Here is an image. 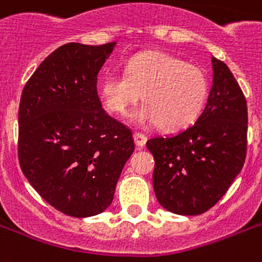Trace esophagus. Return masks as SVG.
Segmentation results:
<instances>
[{"instance_id":"esophagus-1","label":"esophagus","mask_w":262,"mask_h":262,"mask_svg":"<svg viewBox=\"0 0 262 262\" xmlns=\"http://www.w3.org/2000/svg\"><path fill=\"white\" fill-rule=\"evenodd\" d=\"M133 137H135V143L137 147H144L145 143H147V136L143 135V133H140V132H135V133H133Z\"/></svg>"}]
</instances>
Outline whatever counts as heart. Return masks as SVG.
<instances>
[{
    "label": "heart",
    "mask_w": 262,
    "mask_h": 262,
    "mask_svg": "<svg viewBox=\"0 0 262 262\" xmlns=\"http://www.w3.org/2000/svg\"><path fill=\"white\" fill-rule=\"evenodd\" d=\"M107 111L122 115L143 94V104L130 114L139 126L158 125L164 130L194 122L207 104L209 83L203 69L174 55L147 51L132 57L123 73L104 76L98 85Z\"/></svg>",
    "instance_id": "1"
}]
</instances>
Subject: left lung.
<instances>
[{
  "label": "left lung",
  "instance_id": "1",
  "mask_svg": "<svg viewBox=\"0 0 262 262\" xmlns=\"http://www.w3.org/2000/svg\"><path fill=\"white\" fill-rule=\"evenodd\" d=\"M213 84L195 122L172 136L148 140L155 158L154 190L178 215H200L219 201L244 167L248 104L223 61L212 57Z\"/></svg>",
  "mask_w": 262,
  "mask_h": 262
}]
</instances>
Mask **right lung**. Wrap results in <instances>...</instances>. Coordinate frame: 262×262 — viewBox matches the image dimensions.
Segmentation results:
<instances>
[{"label":"right lung","instance_id":"right-lung-1","mask_svg":"<svg viewBox=\"0 0 262 262\" xmlns=\"http://www.w3.org/2000/svg\"><path fill=\"white\" fill-rule=\"evenodd\" d=\"M115 42L67 43L34 72L18 106V163L38 194L73 217L103 212L135 151L132 130L107 114L98 73Z\"/></svg>","mask_w":262,"mask_h":262}]
</instances>
